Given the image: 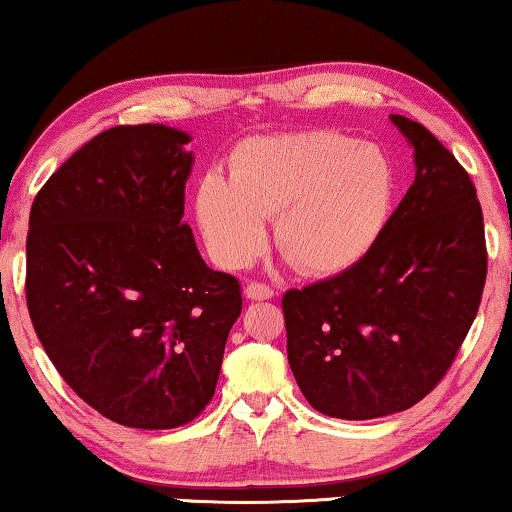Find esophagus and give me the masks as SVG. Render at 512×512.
I'll return each mask as SVG.
<instances>
[{"label":"esophagus","instance_id":"esophagus-1","mask_svg":"<svg viewBox=\"0 0 512 512\" xmlns=\"http://www.w3.org/2000/svg\"><path fill=\"white\" fill-rule=\"evenodd\" d=\"M244 296H247L249 300H270L272 296H275V291L261 282H249L247 289H244Z\"/></svg>","mask_w":512,"mask_h":512}]
</instances>
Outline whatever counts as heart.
Returning <instances> with one entry per match:
<instances>
[{
	"mask_svg": "<svg viewBox=\"0 0 512 512\" xmlns=\"http://www.w3.org/2000/svg\"><path fill=\"white\" fill-rule=\"evenodd\" d=\"M396 167L377 144L333 130L289 132L240 144L230 179L207 172L195 216L209 249L228 268L254 261L275 242L307 275H340L382 240L396 200Z\"/></svg>",
	"mask_w": 512,
	"mask_h": 512,
	"instance_id": "obj_1",
	"label": "heart"
}]
</instances>
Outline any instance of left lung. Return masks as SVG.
<instances>
[{
  "label": "left lung",
  "mask_w": 512,
  "mask_h": 512,
  "mask_svg": "<svg viewBox=\"0 0 512 512\" xmlns=\"http://www.w3.org/2000/svg\"><path fill=\"white\" fill-rule=\"evenodd\" d=\"M389 118L415 151V184L359 265L282 300L293 377L314 410L338 419L422 401L452 366L485 289L471 177L422 123Z\"/></svg>",
  "instance_id": "obj_1"
}]
</instances>
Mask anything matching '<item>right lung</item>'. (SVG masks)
I'll list each match as a JSON object with an SVG mask.
<instances>
[{
    "mask_svg": "<svg viewBox=\"0 0 512 512\" xmlns=\"http://www.w3.org/2000/svg\"><path fill=\"white\" fill-rule=\"evenodd\" d=\"M191 135L118 125L37 193L27 310L65 382L111 422L177 429L212 401L242 312L240 282L202 261L181 221Z\"/></svg>",
    "mask_w": 512,
    "mask_h": 512,
    "instance_id": "1",
    "label": "right lung"
}]
</instances>
